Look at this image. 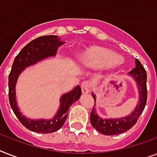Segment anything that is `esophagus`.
<instances>
[{
	"label": "esophagus",
	"instance_id": "obj_1",
	"mask_svg": "<svg viewBox=\"0 0 157 157\" xmlns=\"http://www.w3.org/2000/svg\"><path fill=\"white\" fill-rule=\"evenodd\" d=\"M81 90L83 94H87L91 90V84L90 81H86L81 83Z\"/></svg>",
	"mask_w": 157,
	"mask_h": 157
}]
</instances>
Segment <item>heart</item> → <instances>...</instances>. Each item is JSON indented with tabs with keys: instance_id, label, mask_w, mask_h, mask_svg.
Wrapping results in <instances>:
<instances>
[{
	"instance_id": "b5f03b06",
	"label": "heart",
	"mask_w": 157,
	"mask_h": 157,
	"mask_svg": "<svg viewBox=\"0 0 157 157\" xmlns=\"http://www.w3.org/2000/svg\"><path fill=\"white\" fill-rule=\"evenodd\" d=\"M121 57L115 53L110 52L104 49H94L86 53L81 61L87 65L93 67H111L121 62Z\"/></svg>"
}]
</instances>
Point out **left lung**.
Listing matches in <instances>:
<instances>
[{
  "mask_svg": "<svg viewBox=\"0 0 157 157\" xmlns=\"http://www.w3.org/2000/svg\"><path fill=\"white\" fill-rule=\"evenodd\" d=\"M135 67L129 71L131 75L137 81L139 86V102L135 110L126 117L119 118V119H107L103 120L98 117L96 114L94 107H93L90 112V122L92 126L97 129L101 134L105 135H116L121 134L129 130L136 124L137 121L144 112L147 103V72L144 66L142 65L139 59H135ZM94 100L95 96L92 94Z\"/></svg>",
  "mask_w": 157,
  "mask_h": 157,
  "instance_id": "left-lung-1",
  "label": "left lung"
}]
</instances>
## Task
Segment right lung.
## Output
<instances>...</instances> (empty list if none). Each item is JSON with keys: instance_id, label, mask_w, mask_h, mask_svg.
I'll return each instance as SVG.
<instances>
[{"instance_id": "add662e5", "label": "right lung", "mask_w": 157, "mask_h": 157, "mask_svg": "<svg viewBox=\"0 0 157 157\" xmlns=\"http://www.w3.org/2000/svg\"><path fill=\"white\" fill-rule=\"evenodd\" d=\"M63 42L57 36H43L33 40L22 49L13 60L10 73L9 75V101L11 108L21 124L31 131L42 134H50L62 128L67 120L69 107L79 99L81 95V89L76 86L70 93L62 96L61 105L59 112L52 120L33 121L27 119L19 112L15 101V83L18 75L26 67L36 63V62L50 56H54L57 53L59 45Z\"/></svg>"}]
</instances>
